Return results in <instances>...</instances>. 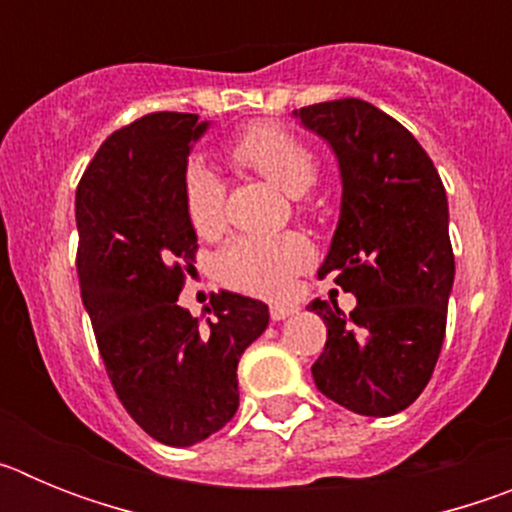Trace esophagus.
Segmentation results:
<instances>
[{"label": "esophagus", "mask_w": 512, "mask_h": 512, "mask_svg": "<svg viewBox=\"0 0 512 512\" xmlns=\"http://www.w3.org/2000/svg\"><path fill=\"white\" fill-rule=\"evenodd\" d=\"M271 320H287L289 315H295L297 307L292 305H271Z\"/></svg>", "instance_id": "obj_1"}]
</instances>
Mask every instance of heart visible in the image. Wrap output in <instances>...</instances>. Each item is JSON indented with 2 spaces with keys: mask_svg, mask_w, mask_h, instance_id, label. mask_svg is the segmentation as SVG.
Wrapping results in <instances>:
<instances>
[{
  "mask_svg": "<svg viewBox=\"0 0 512 512\" xmlns=\"http://www.w3.org/2000/svg\"><path fill=\"white\" fill-rule=\"evenodd\" d=\"M228 156L238 166L256 171L274 187L302 197L315 184L318 164L310 148L279 125H251L228 143ZM225 187L210 166L194 161L182 179V202L187 220L200 235L223 228ZM312 248L300 235H238L217 256L220 277L248 295L284 297L295 277L310 264Z\"/></svg>",
  "mask_w": 512,
  "mask_h": 512,
  "instance_id": "b5f03b06",
  "label": "heart"
}]
</instances>
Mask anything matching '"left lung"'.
Masks as SVG:
<instances>
[{
	"label": "left lung",
	"mask_w": 512,
	"mask_h": 512,
	"mask_svg": "<svg viewBox=\"0 0 512 512\" xmlns=\"http://www.w3.org/2000/svg\"><path fill=\"white\" fill-rule=\"evenodd\" d=\"M330 146L341 171V215L318 277L356 297L312 300L328 328L312 364L318 390L351 413L387 418L418 400L443 346L454 287L449 200L410 130L364 99L295 110Z\"/></svg>",
	"instance_id": "left-lung-1"
}]
</instances>
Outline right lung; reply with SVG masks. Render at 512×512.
<instances>
[{
    "instance_id": "add662e5",
    "label": "right lung",
    "mask_w": 512,
    "mask_h": 512,
    "mask_svg": "<svg viewBox=\"0 0 512 512\" xmlns=\"http://www.w3.org/2000/svg\"><path fill=\"white\" fill-rule=\"evenodd\" d=\"M187 112H153L104 140L76 189L81 300L107 374L135 423L166 446H194L238 410V361L269 325L251 297L212 295V318L179 305L197 233L182 202L194 143Z\"/></svg>"
}]
</instances>
